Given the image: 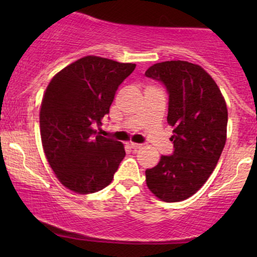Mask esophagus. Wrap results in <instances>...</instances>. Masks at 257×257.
Masks as SVG:
<instances>
[{
	"mask_svg": "<svg viewBox=\"0 0 257 257\" xmlns=\"http://www.w3.org/2000/svg\"><path fill=\"white\" fill-rule=\"evenodd\" d=\"M129 146L132 147V149H140L141 146H143V144H137V143H129L128 144Z\"/></svg>",
	"mask_w": 257,
	"mask_h": 257,
	"instance_id": "34e87169",
	"label": "esophagus"
}]
</instances>
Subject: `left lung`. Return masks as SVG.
I'll return each mask as SVG.
<instances>
[{
    "mask_svg": "<svg viewBox=\"0 0 257 257\" xmlns=\"http://www.w3.org/2000/svg\"><path fill=\"white\" fill-rule=\"evenodd\" d=\"M145 75L166 87L167 119L174 128L173 155L162 156L157 166L146 169V184L163 202H181L196 193L216 167L226 143V102L199 65L164 61Z\"/></svg>",
    "mask_w": 257,
    "mask_h": 257,
    "instance_id": "8db88e82",
    "label": "left lung"
}]
</instances>
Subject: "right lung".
<instances>
[{"label":"right lung","instance_id":"1","mask_svg":"<svg viewBox=\"0 0 257 257\" xmlns=\"http://www.w3.org/2000/svg\"><path fill=\"white\" fill-rule=\"evenodd\" d=\"M135 64L88 55L53 77L40 112L46 157L59 181L81 194L110 185L124 158L123 144L94 131Z\"/></svg>","mask_w":257,"mask_h":257}]
</instances>
